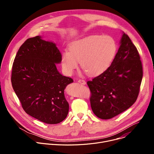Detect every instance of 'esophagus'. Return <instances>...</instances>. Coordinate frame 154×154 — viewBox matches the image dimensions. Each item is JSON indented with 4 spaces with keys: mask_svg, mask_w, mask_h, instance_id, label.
<instances>
[{
    "mask_svg": "<svg viewBox=\"0 0 154 154\" xmlns=\"http://www.w3.org/2000/svg\"><path fill=\"white\" fill-rule=\"evenodd\" d=\"M78 82H79V83H80L82 84V85H85V84H86L85 81L84 80H82V79H79V80H78Z\"/></svg>",
    "mask_w": 154,
    "mask_h": 154,
    "instance_id": "34e87169",
    "label": "esophagus"
}]
</instances>
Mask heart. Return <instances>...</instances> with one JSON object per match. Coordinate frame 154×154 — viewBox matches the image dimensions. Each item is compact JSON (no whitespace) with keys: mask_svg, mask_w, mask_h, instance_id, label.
Segmentation results:
<instances>
[{"mask_svg":"<svg viewBox=\"0 0 154 154\" xmlns=\"http://www.w3.org/2000/svg\"><path fill=\"white\" fill-rule=\"evenodd\" d=\"M117 52V45L110 36L91 35L72 42L69 51L61 55V67L68 75H71L78 67L89 75H97L110 66Z\"/></svg>","mask_w":154,"mask_h":154,"instance_id":"heart-1","label":"heart"}]
</instances>
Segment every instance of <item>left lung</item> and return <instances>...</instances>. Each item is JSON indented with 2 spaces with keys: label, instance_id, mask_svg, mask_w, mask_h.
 Segmentation results:
<instances>
[{
  "label": "left lung",
  "instance_id": "obj_1",
  "mask_svg": "<svg viewBox=\"0 0 154 154\" xmlns=\"http://www.w3.org/2000/svg\"><path fill=\"white\" fill-rule=\"evenodd\" d=\"M120 46L110 66L87 82L94 114L111 119L132 105L137 99L143 78V67L137 49L122 33Z\"/></svg>",
  "mask_w": 154,
  "mask_h": 154
}]
</instances>
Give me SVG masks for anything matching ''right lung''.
<instances>
[{"label": "right lung", "instance_id": "1", "mask_svg": "<svg viewBox=\"0 0 154 154\" xmlns=\"http://www.w3.org/2000/svg\"><path fill=\"white\" fill-rule=\"evenodd\" d=\"M61 61L56 44L36 36L20 47L13 64L11 84L24 110L46 124L61 122L69 112L64 92L73 80L57 70Z\"/></svg>", "mask_w": 154, "mask_h": 154}]
</instances>
